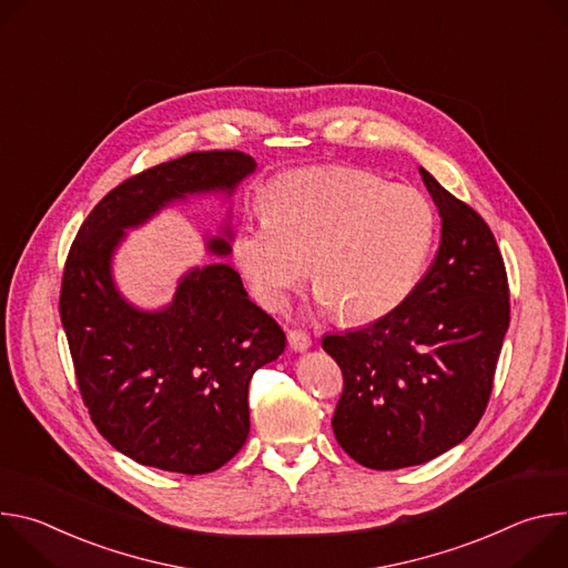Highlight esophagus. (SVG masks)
I'll list each match as a JSON object with an SVG mask.
<instances>
[{"label":"esophagus","instance_id":"34e87169","mask_svg":"<svg viewBox=\"0 0 568 568\" xmlns=\"http://www.w3.org/2000/svg\"><path fill=\"white\" fill-rule=\"evenodd\" d=\"M287 344H290V348H292L294 353H305V351L312 346V339H310V335L303 333V331H290V333H287Z\"/></svg>","mask_w":568,"mask_h":568}]
</instances>
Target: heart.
Here are the masks:
<instances>
[{
    "label": "heart",
    "mask_w": 568,
    "mask_h": 568,
    "mask_svg": "<svg viewBox=\"0 0 568 568\" xmlns=\"http://www.w3.org/2000/svg\"><path fill=\"white\" fill-rule=\"evenodd\" d=\"M265 217L240 224L231 256L254 298L283 310L312 263L314 298L346 321L390 314L418 287L438 217L414 186L357 169H307L272 180Z\"/></svg>",
    "instance_id": "heart-1"
}]
</instances>
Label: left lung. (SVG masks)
Returning <instances> with one entry per match:
<instances>
[{"mask_svg":"<svg viewBox=\"0 0 568 568\" xmlns=\"http://www.w3.org/2000/svg\"><path fill=\"white\" fill-rule=\"evenodd\" d=\"M420 175L443 224L434 265L390 314L321 342L344 373L335 438L371 469L427 463L474 432L510 326L508 276L490 226L432 173Z\"/></svg>","mask_w":568,"mask_h":568,"instance_id":"left-lung-1","label":"left lung"}]
</instances>
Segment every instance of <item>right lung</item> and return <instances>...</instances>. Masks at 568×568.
<instances>
[{
	"instance_id": "add662e5",
	"label": "right lung",
	"mask_w": 568,
	"mask_h": 568,
	"mask_svg": "<svg viewBox=\"0 0 568 568\" xmlns=\"http://www.w3.org/2000/svg\"><path fill=\"white\" fill-rule=\"evenodd\" d=\"M256 171L237 150L189 152L110 191L69 250L60 321L75 379L101 436L141 465L206 474L250 436V379L278 359L285 333L226 263L189 270L169 305L141 310L116 287L112 261L128 229L191 195L222 193ZM231 226L206 252L231 254Z\"/></svg>"
}]
</instances>
